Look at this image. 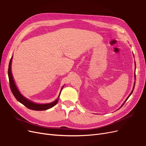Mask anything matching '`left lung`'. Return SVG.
Segmentation results:
<instances>
[{
    "mask_svg": "<svg viewBox=\"0 0 146 146\" xmlns=\"http://www.w3.org/2000/svg\"><path fill=\"white\" fill-rule=\"evenodd\" d=\"M134 85H135V84H134ZM134 87H135V86H134ZM133 90H132V92H131V93H130V95H129V97H127V99H126V100H125V102H126V100H127V99H128V98H129V97H130V95H131V94H132V92H133ZM125 102H124V103H123V105H124V103H125ZM123 105H122V106H123Z\"/></svg>",
    "mask_w": 146,
    "mask_h": 146,
    "instance_id": "left-lung-1",
    "label": "left lung"
}]
</instances>
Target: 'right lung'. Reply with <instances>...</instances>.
Here are the masks:
<instances>
[{
    "mask_svg": "<svg viewBox=\"0 0 146 146\" xmlns=\"http://www.w3.org/2000/svg\"><path fill=\"white\" fill-rule=\"evenodd\" d=\"M12 58H13V56L9 61L8 74V77H9L10 89H11V90L13 94L14 95V97L16 98L17 101L21 103H22V104H23L25 106H26L28 109L34 110H47L48 109H50V108H52L53 106H54L56 105L58 102V97L56 100V101H54L52 103L41 104L34 103L33 102L29 101V100H27V98H25L24 97H23V95L19 92L18 89H17V87L16 86V84H15V83H14V80L13 78V75L11 74V71Z\"/></svg>",
    "mask_w": 146,
    "mask_h": 146,
    "instance_id": "obj_1",
    "label": "right lung"
}]
</instances>
